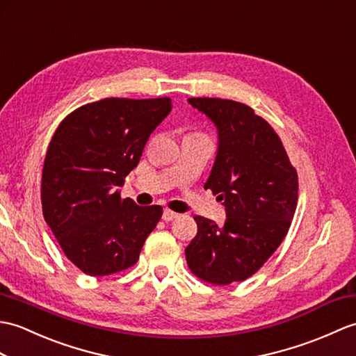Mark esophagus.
Masks as SVG:
<instances>
[{
	"label": "esophagus",
	"mask_w": 356,
	"mask_h": 356,
	"mask_svg": "<svg viewBox=\"0 0 356 356\" xmlns=\"http://www.w3.org/2000/svg\"><path fill=\"white\" fill-rule=\"evenodd\" d=\"M176 217H177V213L170 211V209H165L163 213H162V220L163 221H171V220H175Z\"/></svg>",
	"instance_id": "34e87169"
}]
</instances>
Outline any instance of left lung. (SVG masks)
Here are the masks:
<instances>
[{
	"instance_id": "obj_1",
	"label": "left lung",
	"mask_w": 356,
	"mask_h": 356,
	"mask_svg": "<svg viewBox=\"0 0 356 356\" xmlns=\"http://www.w3.org/2000/svg\"><path fill=\"white\" fill-rule=\"evenodd\" d=\"M218 130V152L204 188L226 208L225 226L195 216L188 267L213 285L241 282L276 252L291 226L299 180L282 140L252 107L222 98H188Z\"/></svg>"
}]
</instances>
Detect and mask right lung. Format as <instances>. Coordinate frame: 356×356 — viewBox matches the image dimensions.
I'll return each instance as SVG.
<instances>
[{
    "mask_svg": "<svg viewBox=\"0 0 356 356\" xmlns=\"http://www.w3.org/2000/svg\"><path fill=\"white\" fill-rule=\"evenodd\" d=\"M170 111L168 97L104 98L71 112L54 131L40 185L44 218L66 258L89 276L135 266L162 217L159 204L138 206L118 186Z\"/></svg>",
    "mask_w": 356,
    "mask_h": 356,
    "instance_id": "obj_1",
    "label": "right lung"
}]
</instances>
